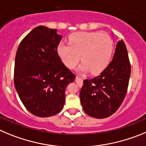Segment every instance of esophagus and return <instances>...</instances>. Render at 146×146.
Instances as JSON below:
<instances>
[{"label":"esophagus","mask_w":146,"mask_h":146,"mask_svg":"<svg viewBox=\"0 0 146 146\" xmlns=\"http://www.w3.org/2000/svg\"><path fill=\"white\" fill-rule=\"evenodd\" d=\"M82 78H80V77H78V76H76V83H78V84H81V82H82Z\"/></svg>","instance_id":"34e87169"}]
</instances>
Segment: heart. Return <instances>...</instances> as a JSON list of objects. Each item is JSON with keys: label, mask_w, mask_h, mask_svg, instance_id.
Returning a JSON list of instances; mask_svg holds the SVG:
<instances>
[{"label": "heart", "mask_w": 146, "mask_h": 146, "mask_svg": "<svg viewBox=\"0 0 146 146\" xmlns=\"http://www.w3.org/2000/svg\"><path fill=\"white\" fill-rule=\"evenodd\" d=\"M113 50V42L108 35L100 33H76L69 38V45L60 43L57 53L62 62L73 69L81 60V72L98 75L107 68Z\"/></svg>", "instance_id": "obj_1"}]
</instances>
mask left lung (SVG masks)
<instances>
[{
	"label": "left lung",
	"instance_id": "1",
	"mask_svg": "<svg viewBox=\"0 0 146 146\" xmlns=\"http://www.w3.org/2000/svg\"><path fill=\"white\" fill-rule=\"evenodd\" d=\"M131 66L124 42H117L112 61L100 75L85 79L80 92L81 103L87 115L107 118L117 111L127 94Z\"/></svg>",
	"mask_w": 146,
	"mask_h": 146
}]
</instances>
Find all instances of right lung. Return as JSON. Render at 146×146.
Here are the masks:
<instances>
[{
  "mask_svg": "<svg viewBox=\"0 0 146 146\" xmlns=\"http://www.w3.org/2000/svg\"><path fill=\"white\" fill-rule=\"evenodd\" d=\"M57 31L44 26L35 27L22 39L16 54L14 86L26 109L38 117L61 111L65 89L76 78L59 57L62 36Z\"/></svg>",
  "mask_w": 146,
  "mask_h": 146,
  "instance_id": "1",
  "label": "right lung"
}]
</instances>
